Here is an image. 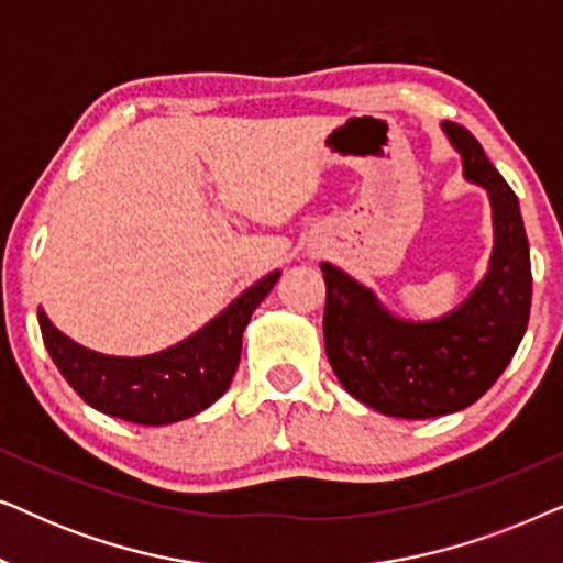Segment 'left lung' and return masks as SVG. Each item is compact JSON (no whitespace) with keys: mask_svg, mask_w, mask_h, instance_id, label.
<instances>
[{"mask_svg":"<svg viewBox=\"0 0 563 563\" xmlns=\"http://www.w3.org/2000/svg\"><path fill=\"white\" fill-rule=\"evenodd\" d=\"M443 133L466 179L487 189L495 222L489 268L472 295L438 320H399L364 284L320 264L330 366L349 395L391 418L426 420L474 405L510 364L530 318L533 276L518 197L466 128L443 122Z\"/></svg>","mask_w":563,"mask_h":563,"instance_id":"1","label":"left lung"}]
</instances>
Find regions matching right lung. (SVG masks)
<instances>
[{
    "instance_id": "right-lung-1",
    "label": "right lung",
    "mask_w": 563,
    "mask_h": 563,
    "mask_svg": "<svg viewBox=\"0 0 563 563\" xmlns=\"http://www.w3.org/2000/svg\"><path fill=\"white\" fill-rule=\"evenodd\" d=\"M276 279L279 272L264 276L187 341L151 356H104L84 349L53 325L43 307L37 322L53 364L84 402L137 426H168L225 395L241 361L243 330Z\"/></svg>"
}]
</instances>
